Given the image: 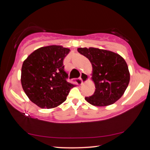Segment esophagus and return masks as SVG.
Wrapping results in <instances>:
<instances>
[{
  "mask_svg": "<svg viewBox=\"0 0 150 150\" xmlns=\"http://www.w3.org/2000/svg\"><path fill=\"white\" fill-rule=\"evenodd\" d=\"M81 83H84L85 82H87L88 79V76L87 74H86L85 73H81Z\"/></svg>",
  "mask_w": 150,
  "mask_h": 150,
  "instance_id": "esophagus-1",
  "label": "esophagus"
}]
</instances>
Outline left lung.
Listing matches in <instances>:
<instances>
[{
  "label": "left lung",
  "instance_id": "obj_1",
  "mask_svg": "<svg viewBox=\"0 0 150 150\" xmlns=\"http://www.w3.org/2000/svg\"><path fill=\"white\" fill-rule=\"evenodd\" d=\"M79 53L90 61L95 85L93 95L85 97L91 105L105 106L115 103L125 92L130 82L127 63L120 55L95 47H79Z\"/></svg>",
  "mask_w": 150,
  "mask_h": 150
}]
</instances>
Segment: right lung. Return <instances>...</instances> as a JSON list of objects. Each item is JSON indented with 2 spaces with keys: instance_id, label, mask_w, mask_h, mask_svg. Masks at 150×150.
Returning a JSON list of instances; mask_svg holds the SVG:
<instances>
[{
  "instance_id": "add662e5",
  "label": "right lung",
  "mask_w": 150,
  "mask_h": 150,
  "mask_svg": "<svg viewBox=\"0 0 150 150\" xmlns=\"http://www.w3.org/2000/svg\"><path fill=\"white\" fill-rule=\"evenodd\" d=\"M70 50L61 45L40 47L22 64L21 83L32 103L42 108H52L63 103L74 85L67 81L63 59Z\"/></svg>"
}]
</instances>
